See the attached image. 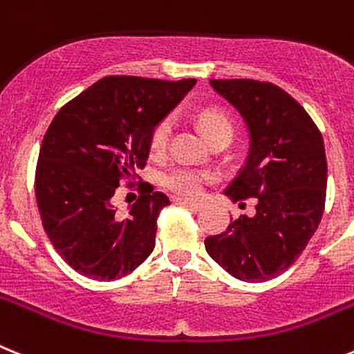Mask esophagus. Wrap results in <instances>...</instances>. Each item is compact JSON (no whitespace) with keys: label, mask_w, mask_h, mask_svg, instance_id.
I'll return each instance as SVG.
<instances>
[{"label":"esophagus","mask_w":354,"mask_h":354,"mask_svg":"<svg viewBox=\"0 0 354 354\" xmlns=\"http://www.w3.org/2000/svg\"><path fill=\"white\" fill-rule=\"evenodd\" d=\"M177 204H183V206L189 207V209H193V211L202 209V202H197V201H188V198H177Z\"/></svg>","instance_id":"esophagus-1"}]
</instances>
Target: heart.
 Returning <instances> with one entry per match:
<instances>
[{
    "label": "heart",
    "instance_id": "b5f03b06",
    "mask_svg": "<svg viewBox=\"0 0 354 354\" xmlns=\"http://www.w3.org/2000/svg\"><path fill=\"white\" fill-rule=\"evenodd\" d=\"M201 127L204 134L209 138V141L216 140L220 136H232L234 129H232L231 120L227 114H223L218 109H207L201 114ZM171 132V122L166 118L161 123H157L153 129L152 138H150V147L153 152H161L165 150L168 140H170ZM207 179L206 174H202L193 168H177V170L170 171L165 175V186L171 192L179 193V195H186V197H193L198 195L202 189V184Z\"/></svg>",
    "mask_w": 354,
    "mask_h": 354
}]
</instances>
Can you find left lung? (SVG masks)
I'll return each instance as SVG.
<instances>
[{
  "mask_svg": "<svg viewBox=\"0 0 354 354\" xmlns=\"http://www.w3.org/2000/svg\"><path fill=\"white\" fill-rule=\"evenodd\" d=\"M236 109L249 131V153L225 195L256 197V213L241 214L207 236V254L232 277L261 283L279 276L308 245L322 218L328 165L322 136L281 87L259 80H209Z\"/></svg>",
  "mask_w": 354,
  "mask_h": 354,
  "instance_id": "8db88e82",
  "label": "left lung"
}]
</instances>
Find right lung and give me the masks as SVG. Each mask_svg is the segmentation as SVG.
Instances as JSON below:
<instances>
[{
	"instance_id": "1",
	"label": "right lung",
	"mask_w": 354,
	"mask_h": 354,
	"mask_svg": "<svg viewBox=\"0 0 354 354\" xmlns=\"http://www.w3.org/2000/svg\"><path fill=\"white\" fill-rule=\"evenodd\" d=\"M195 84V78L105 77L66 104L48 127L35 197L48 238L78 274L120 279L152 254L157 216L168 197L143 184L120 216L114 192L120 180L143 170L153 129Z\"/></svg>"
}]
</instances>
